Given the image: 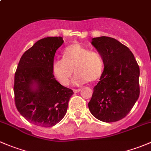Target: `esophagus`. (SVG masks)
I'll list each match as a JSON object with an SVG mask.
<instances>
[{
  "label": "esophagus",
  "mask_w": 151,
  "mask_h": 151,
  "mask_svg": "<svg viewBox=\"0 0 151 151\" xmlns=\"http://www.w3.org/2000/svg\"><path fill=\"white\" fill-rule=\"evenodd\" d=\"M81 91V89H80V88H79V89H74L73 90V91H74V93H78V92H80V91Z\"/></svg>",
  "instance_id": "34e87169"
}]
</instances>
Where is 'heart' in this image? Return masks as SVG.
<instances>
[{
    "mask_svg": "<svg viewBox=\"0 0 151 151\" xmlns=\"http://www.w3.org/2000/svg\"><path fill=\"white\" fill-rule=\"evenodd\" d=\"M104 68V61L98 52L91 51L79 44H74L63 50V58L55 60L52 65V71L56 80L61 85H69L73 74L74 85L94 82L100 78Z\"/></svg>",
    "mask_w": 151,
    "mask_h": 151,
    "instance_id": "heart-1",
    "label": "heart"
}]
</instances>
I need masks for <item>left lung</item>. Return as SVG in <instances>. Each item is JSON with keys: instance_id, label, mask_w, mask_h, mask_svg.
<instances>
[{"instance_id": "obj_1", "label": "left lung", "mask_w": 151, "mask_h": 151, "mask_svg": "<svg viewBox=\"0 0 151 151\" xmlns=\"http://www.w3.org/2000/svg\"><path fill=\"white\" fill-rule=\"evenodd\" d=\"M91 43L103 57L104 69L93 88L88 107L99 121H118L139 98V66L130 50L113 38H93Z\"/></svg>"}]
</instances>
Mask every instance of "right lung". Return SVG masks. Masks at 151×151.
<instances>
[{
    "instance_id": "add662e5",
    "label": "right lung",
    "mask_w": 151,
    "mask_h": 151,
    "mask_svg": "<svg viewBox=\"0 0 151 151\" xmlns=\"http://www.w3.org/2000/svg\"><path fill=\"white\" fill-rule=\"evenodd\" d=\"M63 43L60 36L40 39L24 52L14 74V102L27 121L52 127L65 116L74 92L55 80L52 71L56 50Z\"/></svg>"
}]
</instances>
